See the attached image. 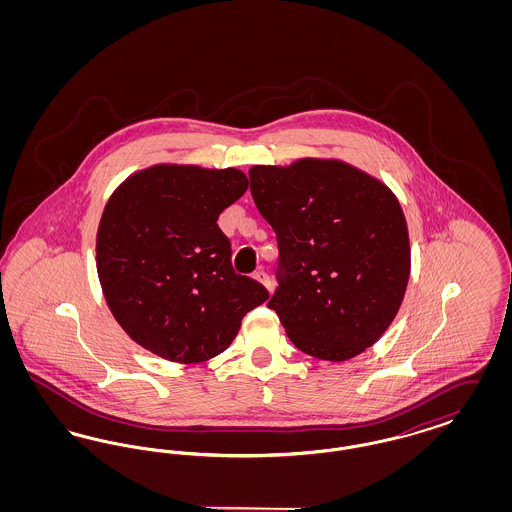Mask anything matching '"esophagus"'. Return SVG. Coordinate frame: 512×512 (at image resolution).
Masks as SVG:
<instances>
[{"label": "esophagus", "mask_w": 512, "mask_h": 512, "mask_svg": "<svg viewBox=\"0 0 512 512\" xmlns=\"http://www.w3.org/2000/svg\"><path fill=\"white\" fill-rule=\"evenodd\" d=\"M253 278L257 280V282H261L267 290H270L272 288V282H270V278H268L267 272L265 270H257L255 274H253Z\"/></svg>", "instance_id": "34e87169"}]
</instances>
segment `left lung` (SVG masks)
Returning a JSON list of instances; mask_svg holds the SVG:
<instances>
[{
    "label": "left lung",
    "instance_id": "obj_1",
    "mask_svg": "<svg viewBox=\"0 0 512 512\" xmlns=\"http://www.w3.org/2000/svg\"><path fill=\"white\" fill-rule=\"evenodd\" d=\"M249 182L280 253L268 309L311 357L340 363L363 353L388 330L409 282V232L397 197L336 159L257 165Z\"/></svg>",
    "mask_w": 512,
    "mask_h": 512
}]
</instances>
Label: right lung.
I'll use <instances>...</instances> for the list:
<instances>
[{"label":"right lung","instance_id":"add662e5","mask_svg":"<svg viewBox=\"0 0 512 512\" xmlns=\"http://www.w3.org/2000/svg\"><path fill=\"white\" fill-rule=\"evenodd\" d=\"M247 190L238 169L157 165L126 178L98 228V274L122 330L172 363H201L268 299L236 274L219 215Z\"/></svg>","mask_w":512,"mask_h":512}]
</instances>
